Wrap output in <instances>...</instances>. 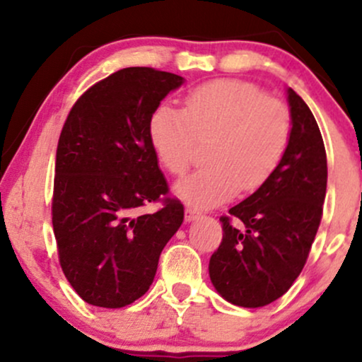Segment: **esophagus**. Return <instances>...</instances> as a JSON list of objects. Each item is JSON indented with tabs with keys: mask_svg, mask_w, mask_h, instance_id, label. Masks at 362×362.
I'll use <instances>...</instances> for the list:
<instances>
[{
	"mask_svg": "<svg viewBox=\"0 0 362 362\" xmlns=\"http://www.w3.org/2000/svg\"><path fill=\"white\" fill-rule=\"evenodd\" d=\"M199 218H201V213H199L197 209H194V207H185V221L187 223H192Z\"/></svg>",
	"mask_w": 362,
	"mask_h": 362,
	"instance_id": "obj_1",
	"label": "esophagus"
}]
</instances>
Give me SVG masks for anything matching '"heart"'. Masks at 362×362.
Returning a JSON list of instances; mask_svg holds the SVG:
<instances>
[{
  "label": "heart",
  "instance_id": "b5f03b06",
  "mask_svg": "<svg viewBox=\"0 0 362 362\" xmlns=\"http://www.w3.org/2000/svg\"><path fill=\"white\" fill-rule=\"evenodd\" d=\"M211 138L209 165L173 187L197 207L221 204L240 189L252 192L272 177L289 146V112L250 83L221 80L190 91L184 110L161 103L149 119L158 160L173 175L190 167L197 139Z\"/></svg>",
  "mask_w": 362,
  "mask_h": 362
}]
</instances>
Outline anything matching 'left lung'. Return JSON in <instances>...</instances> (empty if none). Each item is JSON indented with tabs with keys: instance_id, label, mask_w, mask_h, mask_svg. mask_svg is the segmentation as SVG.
Wrapping results in <instances>:
<instances>
[{
	"instance_id": "left-lung-1",
	"label": "left lung",
	"mask_w": 362,
	"mask_h": 362,
	"mask_svg": "<svg viewBox=\"0 0 362 362\" xmlns=\"http://www.w3.org/2000/svg\"><path fill=\"white\" fill-rule=\"evenodd\" d=\"M286 95L291 115L288 151L264 185L219 219L223 242L209 260V277L219 296L243 308L271 305L293 286L322 219L325 146L310 107L293 88Z\"/></svg>"
}]
</instances>
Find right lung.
I'll list each match as a JSON object with an SVG mask.
<instances>
[{"mask_svg":"<svg viewBox=\"0 0 362 362\" xmlns=\"http://www.w3.org/2000/svg\"><path fill=\"white\" fill-rule=\"evenodd\" d=\"M184 78L126 68L74 103L56 153L52 226L66 279L100 308H122L149 289L160 253L184 221V206L165 199L153 214L139 207L167 195L149 139V119Z\"/></svg>","mask_w":362,"mask_h":362,"instance_id":"1","label":"right lung"}]
</instances>
